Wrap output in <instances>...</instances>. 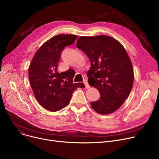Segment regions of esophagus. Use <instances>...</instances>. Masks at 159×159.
<instances>
[{
  "label": "esophagus",
  "instance_id": "obj_1",
  "mask_svg": "<svg viewBox=\"0 0 159 159\" xmlns=\"http://www.w3.org/2000/svg\"><path fill=\"white\" fill-rule=\"evenodd\" d=\"M84 84H85V87H86V88H90V86L89 85V84H88V81H87V80H84Z\"/></svg>",
  "mask_w": 159,
  "mask_h": 159
}]
</instances>
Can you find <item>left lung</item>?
<instances>
[{"mask_svg": "<svg viewBox=\"0 0 159 159\" xmlns=\"http://www.w3.org/2000/svg\"><path fill=\"white\" fill-rule=\"evenodd\" d=\"M77 46L88 57V83L96 88L100 98L91 106L98 113H113L129 96L134 80L130 58L124 46L107 35L80 36Z\"/></svg>", "mask_w": 159, "mask_h": 159, "instance_id": "1", "label": "left lung"}]
</instances>
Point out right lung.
<instances>
[{
    "mask_svg": "<svg viewBox=\"0 0 159 159\" xmlns=\"http://www.w3.org/2000/svg\"><path fill=\"white\" fill-rule=\"evenodd\" d=\"M77 35L60 34L42 45L33 56L28 77L33 93L40 105L51 111H59L70 102L73 91L85 88L83 83H73L75 71H57L64 47L74 43Z\"/></svg>",
    "mask_w": 159,
    "mask_h": 159,
    "instance_id": "add662e5",
    "label": "right lung"
}]
</instances>
